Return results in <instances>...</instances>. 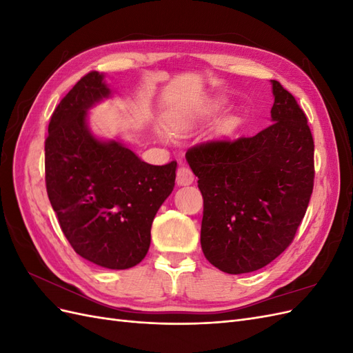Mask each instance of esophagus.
<instances>
[{"instance_id": "obj_1", "label": "esophagus", "mask_w": 353, "mask_h": 353, "mask_svg": "<svg viewBox=\"0 0 353 353\" xmlns=\"http://www.w3.org/2000/svg\"><path fill=\"white\" fill-rule=\"evenodd\" d=\"M194 181V174L188 166L183 165L176 170V183L179 185H190Z\"/></svg>"}]
</instances>
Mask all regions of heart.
<instances>
[{
	"label": "heart",
	"instance_id": "obj_1",
	"mask_svg": "<svg viewBox=\"0 0 353 353\" xmlns=\"http://www.w3.org/2000/svg\"><path fill=\"white\" fill-rule=\"evenodd\" d=\"M190 123H191V119L184 113H170L168 116V125L174 132L185 131L190 126ZM160 134H162V137H165L163 132H160Z\"/></svg>",
	"mask_w": 353,
	"mask_h": 353
}]
</instances>
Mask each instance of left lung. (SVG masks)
Returning a JSON list of instances; mask_svg holds the SVG:
<instances>
[{
	"instance_id": "1",
	"label": "left lung",
	"mask_w": 353,
	"mask_h": 353,
	"mask_svg": "<svg viewBox=\"0 0 353 353\" xmlns=\"http://www.w3.org/2000/svg\"><path fill=\"white\" fill-rule=\"evenodd\" d=\"M272 82V123L253 137L191 147L203 196L200 243L227 274L258 271L292 244L314 190V138L306 114Z\"/></svg>"
}]
</instances>
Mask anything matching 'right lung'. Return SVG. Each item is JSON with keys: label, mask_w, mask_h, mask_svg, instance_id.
I'll return each mask as SVG.
<instances>
[{"label": "right lung", "mask_w": 353, "mask_h": 353, "mask_svg": "<svg viewBox=\"0 0 353 353\" xmlns=\"http://www.w3.org/2000/svg\"><path fill=\"white\" fill-rule=\"evenodd\" d=\"M90 72L60 101L46 140V184L60 228L79 256L109 270L140 263L159 208L172 193L176 162L148 165L117 140L103 141L87 113L110 97Z\"/></svg>", "instance_id": "1"}]
</instances>
